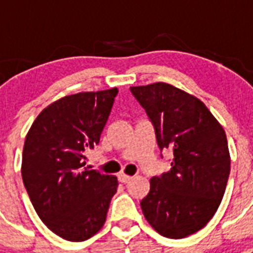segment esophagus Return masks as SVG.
<instances>
[{
	"mask_svg": "<svg viewBox=\"0 0 253 253\" xmlns=\"http://www.w3.org/2000/svg\"><path fill=\"white\" fill-rule=\"evenodd\" d=\"M118 180L121 181L122 184H127L128 181L132 180V177L127 176V174H125V173H121V174H119V176H118Z\"/></svg>",
	"mask_w": 253,
	"mask_h": 253,
	"instance_id": "esophagus-1",
	"label": "esophagus"
}]
</instances>
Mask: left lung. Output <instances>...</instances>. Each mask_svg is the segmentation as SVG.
Instances as JSON below:
<instances>
[{"label":"left lung","instance_id":"1","mask_svg":"<svg viewBox=\"0 0 253 253\" xmlns=\"http://www.w3.org/2000/svg\"><path fill=\"white\" fill-rule=\"evenodd\" d=\"M130 90L154 125L159 148L173 151L170 170L151 178L142 211L160 235L182 239L204 228L223 198L231 163L226 132L201 99L173 85Z\"/></svg>","mask_w":253,"mask_h":253}]
</instances>
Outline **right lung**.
Segmentation results:
<instances>
[{
	"label": "right lung",
	"instance_id": "1",
	"mask_svg": "<svg viewBox=\"0 0 253 253\" xmlns=\"http://www.w3.org/2000/svg\"><path fill=\"white\" fill-rule=\"evenodd\" d=\"M117 93L113 87L65 95L43 109L26 135V190L42 222L69 242H84L102 228L117 192V177L85 167Z\"/></svg>",
	"mask_w": 253,
	"mask_h": 253
}]
</instances>
